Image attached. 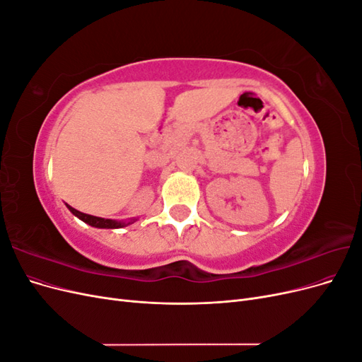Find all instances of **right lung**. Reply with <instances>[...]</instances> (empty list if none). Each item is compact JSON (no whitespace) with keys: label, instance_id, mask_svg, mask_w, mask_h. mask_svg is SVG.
<instances>
[{"label":"right lung","instance_id":"obj_1","mask_svg":"<svg viewBox=\"0 0 362 362\" xmlns=\"http://www.w3.org/2000/svg\"><path fill=\"white\" fill-rule=\"evenodd\" d=\"M66 206L69 208V211L76 216L78 218H81L83 222H86L87 225L90 226H95V228H107V229H115V228H124L129 223H133L134 221L131 222H117V221H112V218H103V217H96V216H90V214H84L78 210H75V208H72L71 205L66 204Z\"/></svg>","mask_w":362,"mask_h":362}]
</instances>
